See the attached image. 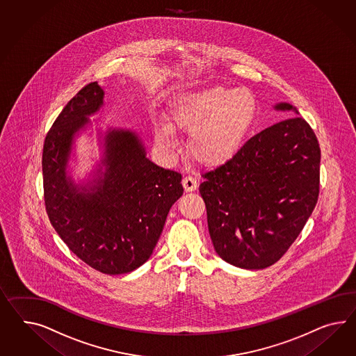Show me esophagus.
<instances>
[{"label": "esophagus", "instance_id": "obj_1", "mask_svg": "<svg viewBox=\"0 0 356 356\" xmlns=\"http://www.w3.org/2000/svg\"><path fill=\"white\" fill-rule=\"evenodd\" d=\"M183 186L186 192H193V191L197 189L198 183H197V180L193 176L188 175V176H185L183 179Z\"/></svg>", "mask_w": 356, "mask_h": 356}]
</instances>
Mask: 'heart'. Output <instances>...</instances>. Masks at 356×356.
<instances>
[{
	"label": "heart",
	"instance_id": "obj_1",
	"mask_svg": "<svg viewBox=\"0 0 356 356\" xmlns=\"http://www.w3.org/2000/svg\"><path fill=\"white\" fill-rule=\"evenodd\" d=\"M257 108L245 88L209 87L175 97L167 122L155 124V140L172 153V129L191 134L189 149L203 163L220 164L242 147Z\"/></svg>",
	"mask_w": 356,
	"mask_h": 356
}]
</instances>
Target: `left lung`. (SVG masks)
<instances>
[{"label":"left lung","instance_id":"1","mask_svg":"<svg viewBox=\"0 0 356 356\" xmlns=\"http://www.w3.org/2000/svg\"><path fill=\"white\" fill-rule=\"evenodd\" d=\"M320 159L314 129L302 116H291L252 136L231 159L202 173L200 193L221 259L263 269L284 257L316 206Z\"/></svg>","mask_w":356,"mask_h":356}]
</instances>
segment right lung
Listing matches in <instances>:
<instances>
[{"mask_svg": "<svg viewBox=\"0 0 356 356\" xmlns=\"http://www.w3.org/2000/svg\"><path fill=\"white\" fill-rule=\"evenodd\" d=\"M102 98V88L89 83L49 129L41 161L44 202L51 225L79 259L106 275H122L150 258L184 189L181 173L152 163L135 134L114 129L106 140L105 179L95 193H76L65 172L72 136Z\"/></svg>", "mask_w": 356, "mask_h": 356, "instance_id": "right-lung-1", "label": "right lung"}]
</instances>
